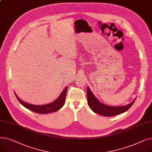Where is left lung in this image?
I'll return each instance as SVG.
<instances>
[{
	"instance_id": "obj_1",
	"label": "left lung",
	"mask_w": 152,
	"mask_h": 152,
	"mask_svg": "<svg viewBox=\"0 0 152 152\" xmlns=\"http://www.w3.org/2000/svg\"><path fill=\"white\" fill-rule=\"evenodd\" d=\"M87 103H88L91 109L94 112L104 116H113L125 112L131 108L135 99H135L134 101L127 105L121 107H111L103 104V103L100 102L95 97V95L91 92L89 87H87Z\"/></svg>"
}]
</instances>
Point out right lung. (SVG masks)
<instances>
[{
  "label": "right lung",
  "mask_w": 152,
  "mask_h": 152,
  "mask_svg": "<svg viewBox=\"0 0 152 152\" xmlns=\"http://www.w3.org/2000/svg\"><path fill=\"white\" fill-rule=\"evenodd\" d=\"M67 89H68V87H66V88L63 91V92L61 93L60 96L57 100H55L54 102L50 103H49V104L43 105H35L30 104V103H26L25 102L22 101L15 93V94L16 95V97H17V99L19 101V102L25 108L37 113L46 114V113H49L57 111L59 110L64 105L65 102V98H66Z\"/></svg>",
  "instance_id": "right-lung-1"
}]
</instances>
